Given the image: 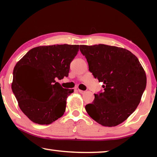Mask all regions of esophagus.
I'll list each match as a JSON object with an SVG mask.
<instances>
[{"label": "esophagus", "instance_id": "1", "mask_svg": "<svg viewBox=\"0 0 157 157\" xmlns=\"http://www.w3.org/2000/svg\"><path fill=\"white\" fill-rule=\"evenodd\" d=\"M78 91H79V93H80L81 94H85V93H86V91H82V90H80V89H78Z\"/></svg>", "mask_w": 157, "mask_h": 157}]
</instances>
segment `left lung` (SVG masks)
<instances>
[{
  "instance_id": "left-lung-1",
  "label": "left lung",
  "mask_w": 157,
  "mask_h": 157,
  "mask_svg": "<svg viewBox=\"0 0 157 157\" xmlns=\"http://www.w3.org/2000/svg\"><path fill=\"white\" fill-rule=\"evenodd\" d=\"M79 50L105 90L94 94L93 102L85 106L86 112L102 126L118 125L139 105L147 83L144 69L138 58L123 48L80 45Z\"/></svg>"
}]
</instances>
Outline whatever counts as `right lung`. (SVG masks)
Segmentation results:
<instances>
[{
  "instance_id": "right-lung-1",
  "label": "right lung",
  "mask_w": 157,
  "mask_h": 157,
  "mask_svg": "<svg viewBox=\"0 0 157 157\" xmlns=\"http://www.w3.org/2000/svg\"><path fill=\"white\" fill-rule=\"evenodd\" d=\"M78 50L79 45L38 46L17 63L12 89L21 110L33 123L49 124L63 115L67 98L74 91L63 89L56 79L68 77ZM24 65L33 69L34 81L24 82L19 78V68Z\"/></svg>"
}]
</instances>
